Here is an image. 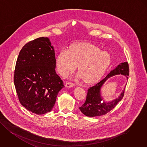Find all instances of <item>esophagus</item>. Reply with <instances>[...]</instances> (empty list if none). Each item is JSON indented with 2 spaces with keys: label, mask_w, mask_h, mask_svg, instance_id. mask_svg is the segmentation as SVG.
<instances>
[{
  "label": "esophagus",
  "mask_w": 147,
  "mask_h": 147,
  "mask_svg": "<svg viewBox=\"0 0 147 147\" xmlns=\"http://www.w3.org/2000/svg\"><path fill=\"white\" fill-rule=\"evenodd\" d=\"M75 86V84L71 82H67L65 84V87L67 88H71Z\"/></svg>",
  "instance_id": "esophagus-1"
}]
</instances>
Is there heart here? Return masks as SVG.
Here are the masks:
<instances>
[{"mask_svg":"<svg viewBox=\"0 0 147 147\" xmlns=\"http://www.w3.org/2000/svg\"><path fill=\"white\" fill-rule=\"evenodd\" d=\"M111 62L109 53L101 50L96 46L77 45L69 50H61L57 57V68L63 77L74 72L78 67L79 77L87 83L98 80Z\"/></svg>","mask_w":147,"mask_h":147,"instance_id":"obj_1","label":"heart"}]
</instances>
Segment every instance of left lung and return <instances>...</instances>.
<instances>
[{
	"label": "left lung",
	"instance_id": "obj_1",
	"mask_svg": "<svg viewBox=\"0 0 147 147\" xmlns=\"http://www.w3.org/2000/svg\"><path fill=\"white\" fill-rule=\"evenodd\" d=\"M129 73V65L127 62L121 63L116 68L111 70L105 78L94 86L90 87L87 90L86 101L79 107L80 111L86 116L95 117L105 115L112 110L123 98L126 85L124 90H123L118 98L109 102H106L103 100L101 96V87L107 79L116 75H123L127 80Z\"/></svg>",
	"mask_w": 147,
	"mask_h": 147
}]
</instances>
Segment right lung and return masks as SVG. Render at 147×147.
<instances>
[{
    "label": "right lung",
    "instance_id": "right-lung-1",
    "mask_svg": "<svg viewBox=\"0 0 147 147\" xmlns=\"http://www.w3.org/2000/svg\"><path fill=\"white\" fill-rule=\"evenodd\" d=\"M54 46L48 37H39L24 46L17 58L14 83L19 101L37 115L51 111L64 87L55 72Z\"/></svg>",
    "mask_w": 147,
    "mask_h": 147
}]
</instances>
